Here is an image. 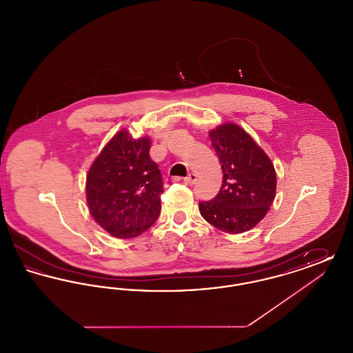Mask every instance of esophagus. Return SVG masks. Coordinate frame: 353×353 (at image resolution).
Returning a JSON list of instances; mask_svg holds the SVG:
<instances>
[{"instance_id": "34e87169", "label": "esophagus", "mask_w": 353, "mask_h": 353, "mask_svg": "<svg viewBox=\"0 0 353 353\" xmlns=\"http://www.w3.org/2000/svg\"><path fill=\"white\" fill-rule=\"evenodd\" d=\"M197 181V176L194 173H189L184 179L185 184L193 185Z\"/></svg>"}]
</instances>
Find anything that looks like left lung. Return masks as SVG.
<instances>
[{
    "mask_svg": "<svg viewBox=\"0 0 353 353\" xmlns=\"http://www.w3.org/2000/svg\"><path fill=\"white\" fill-rule=\"evenodd\" d=\"M223 172L219 193L199 203L203 219L229 234L256 226L270 210L276 192V172L268 153L234 123L209 131Z\"/></svg>",
    "mask_w": 353,
    "mask_h": 353,
    "instance_id": "left-lung-1",
    "label": "left lung"
}]
</instances>
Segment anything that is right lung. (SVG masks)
Returning a JSON list of instances; mask_svg holds the SVG:
<instances>
[{
	"mask_svg": "<svg viewBox=\"0 0 353 353\" xmlns=\"http://www.w3.org/2000/svg\"><path fill=\"white\" fill-rule=\"evenodd\" d=\"M151 137L120 130L88 169L85 200L95 222L115 238L147 232L160 214L163 179L150 156Z\"/></svg>",
	"mask_w": 353,
	"mask_h": 353,
	"instance_id": "add662e5",
	"label": "right lung"
}]
</instances>
